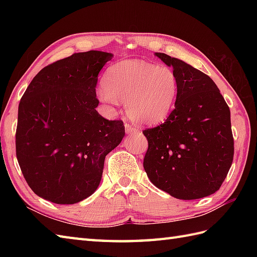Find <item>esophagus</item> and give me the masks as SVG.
<instances>
[{
  "mask_svg": "<svg viewBox=\"0 0 257 257\" xmlns=\"http://www.w3.org/2000/svg\"><path fill=\"white\" fill-rule=\"evenodd\" d=\"M124 127H125V130H127V133L128 134H133V133H137V132H139V130L136 128V127H134L133 124H130V123H125L124 124Z\"/></svg>",
  "mask_w": 257,
  "mask_h": 257,
  "instance_id": "obj_1",
  "label": "esophagus"
}]
</instances>
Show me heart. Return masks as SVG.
<instances>
[{
    "instance_id": "obj_1",
    "label": "heart",
    "mask_w": 257,
    "mask_h": 257,
    "mask_svg": "<svg viewBox=\"0 0 257 257\" xmlns=\"http://www.w3.org/2000/svg\"><path fill=\"white\" fill-rule=\"evenodd\" d=\"M105 87L98 90L103 102L125 101V110L136 122L154 124L165 120L178 96L174 70L140 59H125L111 65L103 77Z\"/></svg>"
}]
</instances>
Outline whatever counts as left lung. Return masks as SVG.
Instances as JSON below:
<instances>
[{
    "instance_id": "8db88e82",
    "label": "left lung",
    "mask_w": 257,
    "mask_h": 257,
    "mask_svg": "<svg viewBox=\"0 0 257 257\" xmlns=\"http://www.w3.org/2000/svg\"><path fill=\"white\" fill-rule=\"evenodd\" d=\"M156 56L172 66L179 89L166 121L143 132L145 171L174 198H204L220 189L233 162L230 108L209 76L165 53Z\"/></svg>"
}]
</instances>
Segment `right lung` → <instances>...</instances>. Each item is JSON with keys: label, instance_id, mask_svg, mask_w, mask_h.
I'll use <instances>...</instances> for the list:
<instances>
[{"label": "right lung", "instance_id": "add662e5", "mask_svg": "<svg viewBox=\"0 0 257 257\" xmlns=\"http://www.w3.org/2000/svg\"><path fill=\"white\" fill-rule=\"evenodd\" d=\"M111 57L89 51L59 59L21 98L16 157L33 192L53 203L74 204L94 193L106 156L123 138L122 120L96 110L98 74Z\"/></svg>", "mask_w": 257, "mask_h": 257}]
</instances>
